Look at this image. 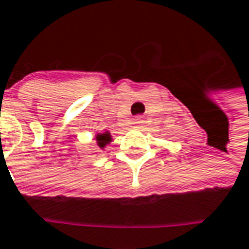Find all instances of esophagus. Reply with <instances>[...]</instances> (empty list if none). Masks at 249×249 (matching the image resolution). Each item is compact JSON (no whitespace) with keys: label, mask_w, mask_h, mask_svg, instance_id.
<instances>
[{"label":"esophagus","mask_w":249,"mask_h":249,"mask_svg":"<svg viewBox=\"0 0 249 249\" xmlns=\"http://www.w3.org/2000/svg\"><path fill=\"white\" fill-rule=\"evenodd\" d=\"M142 123H143V120H142L140 118H137L133 120V124H134V127H140V126H142Z\"/></svg>","instance_id":"1"}]
</instances>
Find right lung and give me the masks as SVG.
I'll return each mask as SVG.
<instances>
[{
    "instance_id": "right-lung-1",
    "label": "right lung",
    "mask_w": 249,
    "mask_h": 249,
    "mask_svg": "<svg viewBox=\"0 0 249 249\" xmlns=\"http://www.w3.org/2000/svg\"><path fill=\"white\" fill-rule=\"evenodd\" d=\"M112 142H113V137H112V134H110L109 130H105L102 131V133H96L95 134V143H96V145L101 150H105L106 145H109Z\"/></svg>"
}]
</instances>
